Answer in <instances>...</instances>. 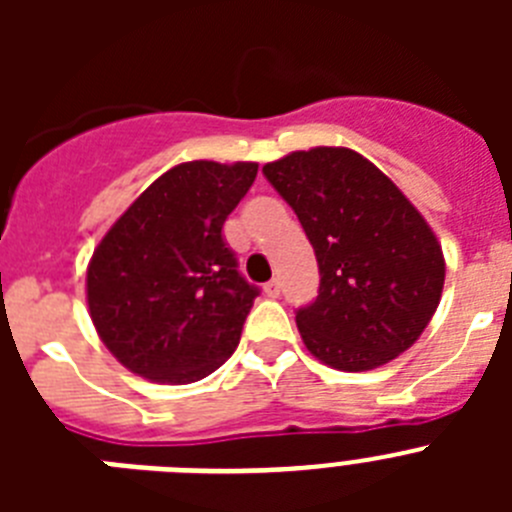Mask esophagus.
Instances as JSON below:
<instances>
[{
	"label": "esophagus",
	"mask_w": 512,
	"mask_h": 512,
	"mask_svg": "<svg viewBox=\"0 0 512 512\" xmlns=\"http://www.w3.org/2000/svg\"><path fill=\"white\" fill-rule=\"evenodd\" d=\"M264 292H266V297H279V292H282V287H279L277 279H271V282L264 284Z\"/></svg>",
	"instance_id": "1"
}]
</instances>
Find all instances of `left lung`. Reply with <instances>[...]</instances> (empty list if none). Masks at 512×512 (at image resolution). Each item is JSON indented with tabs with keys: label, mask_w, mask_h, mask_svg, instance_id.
I'll return each instance as SVG.
<instances>
[{
	"label": "left lung",
	"mask_w": 512,
	"mask_h": 512,
	"mask_svg": "<svg viewBox=\"0 0 512 512\" xmlns=\"http://www.w3.org/2000/svg\"><path fill=\"white\" fill-rule=\"evenodd\" d=\"M315 248L320 289L297 310L307 351L369 372L408 351L441 302V243L390 176L351 148L318 146L264 166Z\"/></svg>",
	"instance_id": "left-lung-1"
}]
</instances>
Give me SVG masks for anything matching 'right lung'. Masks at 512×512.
I'll return each instance as SVG.
<instances>
[{
    "mask_svg": "<svg viewBox=\"0 0 512 512\" xmlns=\"http://www.w3.org/2000/svg\"><path fill=\"white\" fill-rule=\"evenodd\" d=\"M256 171L253 161L174 166L94 248L89 315L125 369L158 384H189L230 359L259 289L238 274L223 223Z\"/></svg>",
    "mask_w": 512,
    "mask_h": 512,
    "instance_id": "add662e5",
    "label": "right lung"
}]
</instances>
